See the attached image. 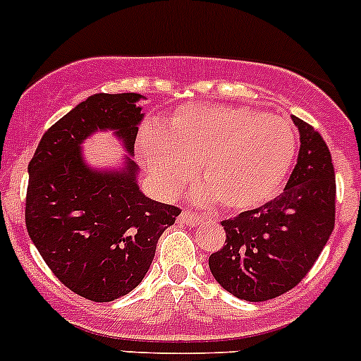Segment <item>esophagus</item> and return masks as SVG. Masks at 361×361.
<instances>
[{"label":"esophagus","instance_id":"esophagus-1","mask_svg":"<svg viewBox=\"0 0 361 361\" xmlns=\"http://www.w3.org/2000/svg\"><path fill=\"white\" fill-rule=\"evenodd\" d=\"M204 220V218L201 216V214H197V213H192V211H181V214H180V221L181 224H185V225H188V227H197L199 224H201V221Z\"/></svg>","mask_w":361,"mask_h":361}]
</instances>
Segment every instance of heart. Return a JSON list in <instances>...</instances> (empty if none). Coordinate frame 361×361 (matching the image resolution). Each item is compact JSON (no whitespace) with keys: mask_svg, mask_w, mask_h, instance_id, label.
<instances>
[{"mask_svg":"<svg viewBox=\"0 0 361 361\" xmlns=\"http://www.w3.org/2000/svg\"><path fill=\"white\" fill-rule=\"evenodd\" d=\"M293 126L246 106H185L166 133L145 129L140 152L160 192L174 194L201 169L199 202L228 211L262 206L276 194L297 154Z\"/></svg>","mask_w":361,"mask_h":361,"instance_id":"1","label":"heart"}]
</instances>
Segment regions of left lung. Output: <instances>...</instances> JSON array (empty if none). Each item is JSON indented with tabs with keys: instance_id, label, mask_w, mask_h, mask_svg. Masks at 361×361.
<instances>
[{
	"instance_id": "left-lung-1",
	"label": "left lung",
	"mask_w": 361,
	"mask_h": 361,
	"mask_svg": "<svg viewBox=\"0 0 361 361\" xmlns=\"http://www.w3.org/2000/svg\"><path fill=\"white\" fill-rule=\"evenodd\" d=\"M292 120L300 150L283 194L221 221L227 239L209 257L214 279L243 300H271L297 286L336 225L332 155L314 127L298 116Z\"/></svg>"
}]
</instances>
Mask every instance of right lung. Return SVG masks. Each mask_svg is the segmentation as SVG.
<instances>
[{"label":"right lung","mask_w":361,"mask_h":361,"mask_svg":"<svg viewBox=\"0 0 361 361\" xmlns=\"http://www.w3.org/2000/svg\"><path fill=\"white\" fill-rule=\"evenodd\" d=\"M141 94H94L57 120L29 162L25 227L56 278L92 302L133 292L150 269L162 232L180 207L152 201L137 187V166L92 169L82 143L115 130L134 155L143 120Z\"/></svg>","instance_id":"right-lung-1"}]
</instances>
